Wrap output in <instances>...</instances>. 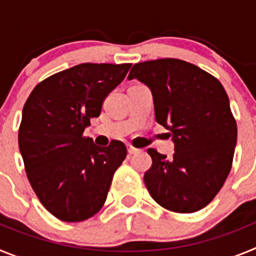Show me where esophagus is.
Instances as JSON below:
<instances>
[{
	"label": "esophagus",
	"instance_id": "34e87169",
	"mask_svg": "<svg viewBox=\"0 0 256 256\" xmlns=\"http://www.w3.org/2000/svg\"><path fill=\"white\" fill-rule=\"evenodd\" d=\"M126 148H128V154H130V155H133V154H136V152H138V148H133L132 144H126Z\"/></svg>",
	"mask_w": 256,
	"mask_h": 256
}]
</instances>
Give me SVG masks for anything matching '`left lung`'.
I'll return each mask as SVG.
<instances>
[{
    "label": "left lung",
    "instance_id": "1",
    "mask_svg": "<svg viewBox=\"0 0 256 256\" xmlns=\"http://www.w3.org/2000/svg\"><path fill=\"white\" fill-rule=\"evenodd\" d=\"M151 90L155 119L170 133L173 158L155 148L144 173L151 198L174 212L206 206L224 184L234 160L237 126L224 88L187 61L159 58L134 64L128 79Z\"/></svg>",
    "mask_w": 256,
    "mask_h": 256
}]
</instances>
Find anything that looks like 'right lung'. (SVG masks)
Instances as JSON below:
<instances>
[{
  "instance_id": "1",
  "label": "right lung",
  "mask_w": 256,
  "mask_h": 256,
  "mask_svg": "<svg viewBox=\"0 0 256 256\" xmlns=\"http://www.w3.org/2000/svg\"><path fill=\"white\" fill-rule=\"evenodd\" d=\"M132 64H79L38 83L22 108L19 148L26 177L44 208L60 220L82 222L105 204L126 144L100 148L84 137L92 118Z\"/></svg>"
}]
</instances>
